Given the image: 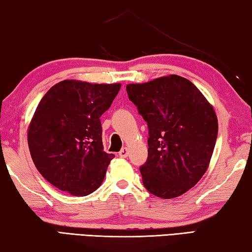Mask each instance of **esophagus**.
<instances>
[{
	"mask_svg": "<svg viewBox=\"0 0 252 252\" xmlns=\"http://www.w3.org/2000/svg\"><path fill=\"white\" fill-rule=\"evenodd\" d=\"M127 155H129V150H127L126 148H122L120 152H119V156H120V158H126Z\"/></svg>",
	"mask_w": 252,
	"mask_h": 252,
	"instance_id": "esophagus-1",
	"label": "esophagus"
}]
</instances>
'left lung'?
<instances>
[{
    "instance_id": "1",
    "label": "left lung",
    "mask_w": 252,
    "mask_h": 252,
    "mask_svg": "<svg viewBox=\"0 0 252 252\" xmlns=\"http://www.w3.org/2000/svg\"><path fill=\"white\" fill-rule=\"evenodd\" d=\"M126 92L149 130L143 185L159 198L179 197L207 171L218 136L215 110L192 82L174 74L127 84Z\"/></svg>"
}]
</instances>
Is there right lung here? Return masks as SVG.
<instances>
[{
	"mask_svg": "<svg viewBox=\"0 0 252 252\" xmlns=\"http://www.w3.org/2000/svg\"><path fill=\"white\" fill-rule=\"evenodd\" d=\"M120 88L65 80L42 97L28 142L34 164L51 185L80 197L101 186L114 155L103 150L100 117Z\"/></svg>",
	"mask_w": 252,
	"mask_h": 252,
	"instance_id": "1",
	"label": "right lung"
}]
</instances>
